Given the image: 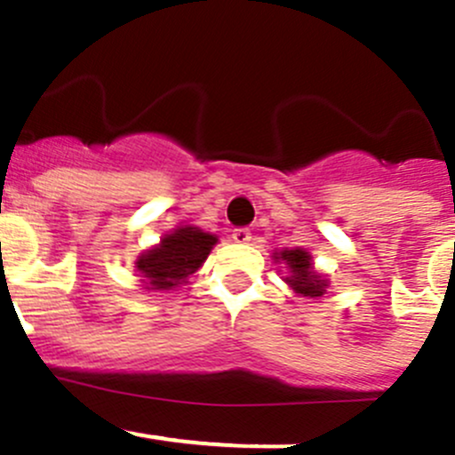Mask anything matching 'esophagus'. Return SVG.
I'll return each instance as SVG.
<instances>
[{"instance_id": "esophagus-1", "label": "esophagus", "mask_w": 455, "mask_h": 455, "mask_svg": "<svg viewBox=\"0 0 455 455\" xmlns=\"http://www.w3.org/2000/svg\"><path fill=\"white\" fill-rule=\"evenodd\" d=\"M232 241L234 243H241V245H245V243L251 241V232L247 228H238L232 232Z\"/></svg>"}]
</instances>
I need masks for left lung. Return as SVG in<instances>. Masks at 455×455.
Instances as JSON below:
<instances>
[{"label": "left lung", "instance_id": "left-lung-1", "mask_svg": "<svg viewBox=\"0 0 455 455\" xmlns=\"http://www.w3.org/2000/svg\"><path fill=\"white\" fill-rule=\"evenodd\" d=\"M275 262H284L289 274L284 275V283L293 289V293L308 299L324 298L326 289L331 287V280L315 269L313 256L302 247H284L274 251L271 256Z\"/></svg>", "mask_w": 455, "mask_h": 455}]
</instances>
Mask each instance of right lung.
<instances>
[{
    "instance_id": "1",
    "label": "right lung",
    "mask_w": 455,
    "mask_h": 455,
    "mask_svg": "<svg viewBox=\"0 0 455 455\" xmlns=\"http://www.w3.org/2000/svg\"><path fill=\"white\" fill-rule=\"evenodd\" d=\"M219 243L217 234L204 232L195 226H177L164 234L157 245L148 247L135 260V271L147 291H172L188 283L190 275L204 265L212 247Z\"/></svg>"
}]
</instances>
